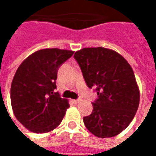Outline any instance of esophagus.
<instances>
[{
    "label": "esophagus",
    "instance_id": "1",
    "mask_svg": "<svg viewBox=\"0 0 156 156\" xmlns=\"http://www.w3.org/2000/svg\"><path fill=\"white\" fill-rule=\"evenodd\" d=\"M79 102H80V99H73V104H75V105L78 104Z\"/></svg>",
    "mask_w": 156,
    "mask_h": 156
}]
</instances>
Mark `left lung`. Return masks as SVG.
Segmentation results:
<instances>
[{"mask_svg":"<svg viewBox=\"0 0 156 156\" xmlns=\"http://www.w3.org/2000/svg\"><path fill=\"white\" fill-rule=\"evenodd\" d=\"M74 58L98 97L91 115L83 117L86 128L102 139L120 134L133 120L140 98L131 66L119 52L102 47L83 48Z\"/></svg>","mask_w":156,"mask_h":156,"instance_id":"left-lung-1","label":"left lung"}]
</instances>
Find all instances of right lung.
<instances>
[{"instance_id":"1","label":"right lung","mask_w":156,"mask_h":156,"mask_svg":"<svg viewBox=\"0 0 156 156\" xmlns=\"http://www.w3.org/2000/svg\"><path fill=\"white\" fill-rule=\"evenodd\" d=\"M74 51L44 48L26 58L16 72L11 86V103L16 119L37 134L50 132L60 124L68 100L53 93L60 65Z\"/></svg>"}]
</instances>
